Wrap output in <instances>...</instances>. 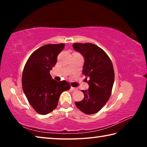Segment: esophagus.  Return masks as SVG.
Returning a JSON list of instances; mask_svg holds the SVG:
<instances>
[{"instance_id": "esophagus-1", "label": "esophagus", "mask_w": 147, "mask_h": 147, "mask_svg": "<svg viewBox=\"0 0 147 147\" xmlns=\"http://www.w3.org/2000/svg\"><path fill=\"white\" fill-rule=\"evenodd\" d=\"M71 89L72 91H76L77 89H77L76 88H73V87H71Z\"/></svg>"}]
</instances>
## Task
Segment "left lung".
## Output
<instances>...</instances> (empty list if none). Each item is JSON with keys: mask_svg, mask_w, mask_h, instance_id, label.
Wrapping results in <instances>:
<instances>
[{"mask_svg": "<svg viewBox=\"0 0 147 147\" xmlns=\"http://www.w3.org/2000/svg\"><path fill=\"white\" fill-rule=\"evenodd\" d=\"M73 46L85 58L82 73L89 78L87 81L89 86L88 90H82L84 99L76 102L75 104L84 113H96L111 96L115 78L112 62L104 51L95 45L76 43Z\"/></svg>", "mask_w": 147, "mask_h": 147, "instance_id": "left-lung-1", "label": "left lung"}]
</instances>
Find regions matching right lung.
Segmentation results:
<instances>
[{
    "instance_id": "obj_1",
    "label": "right lung",
    "mask_w": 147,
    "mask_h": 147,
    "mask_svg": "<svg viewBox=\"0 0 147 147\" xmlns=\"http://www.w3.org/2000/svg\"><path fill=\"white\" fill-rule=\"evenodd\" d=\"M64 47V43L42 46L31 54L24 65L23 91L32 108L41 115L53 111L58 106L60 94L71 88L67 82L54 80L50 74Z\"/></svg>"
}]
</instances>
